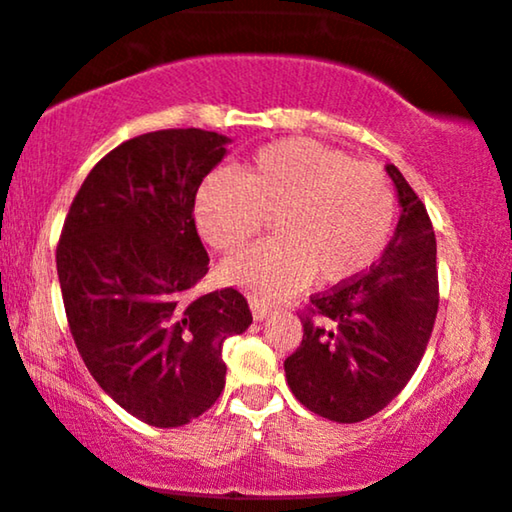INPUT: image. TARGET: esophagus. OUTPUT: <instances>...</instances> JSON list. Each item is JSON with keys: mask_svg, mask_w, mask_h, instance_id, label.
Returning a JSON list of instances; mask_svg holds the SVG:
<instances>
[{"mask_svg": "<svg viewBox=\"0 0 512 512\" xmlns=\"http://www.w3.org/2000/svg\"><path fill=\"white\" fill-rule=\"evenodd\" d=\"M250 307H252V317L255 319H267L269 312H272V307L260 303V300H252Z\"/></svg>", "mask_w": 512, "mask_h": 512, "instance_id": "1", "label": "esophagus"}]
</instances>
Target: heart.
<instances>
[{"instance_id": "obj_1", "label": "heart", "mask_w": 512, "mask_h": 512, "mask_svg": "<svg viewBox=\"0 0 512 512\" xmlns=\"http://www.w3.org/2000/svg\"><path fill=\"white\" fill-rule=\"evenodd\" d=\"M200 236L233 252L274 219L276 238L221 264V279L262 300L291 295L315 276L319 286L355 281L384 255L396 193L379 164L317 140L262 147L243 174L207 176L195 195Z\"/></svg>"}]
</instances>
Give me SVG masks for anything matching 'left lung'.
<instances>
[{"instance_id": "1", "label": "left lung", "mask_w": 512, "mask_h": 512, "mask_svg": "<svg viewBox=\"0 0 512 512\" xmlns=\"http://www.w3.org/2000/svg\"><path fill=\"white\" fill-rule=\"evenodd\" d=\"M386 171L400 202L396 233L365 274L312 295L300 348L283 362L293 396L343 424L377 415L405 389L439 310L432 219L396 166Z\"/></svg>"}]
</instances>
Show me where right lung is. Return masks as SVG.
<instances>
[{
	"label": "right lung",
	"instance_id": "add662e5",
	"mask_svg": "<svg viewBox=\"0 0 512 512\" xmlns=\"http://www.w3.org/2000/svg\"><path fill=\"white\" fill-rule=\"evenodd\" d=\"M229 143L202 128L126 140L92 166L61 229L57 274L78 353L152 427H181L217 403L221 346L252 324L236 288L190 298L209 272L195 195Z\"/></svg>",
	"mask_w": 512,
	"mask_h": 512
}]
</instances>
